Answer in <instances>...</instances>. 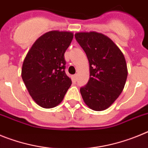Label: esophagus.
<instances>
[{"instance_id":"esophagus-1","label":"esophagus","mask_w":148,"mask_h":148,"mask_svg":"<svg viewBox=\"0 0 148 148\" xmlns=\"http://www.w3.org/2000/svg\"><path fill=\"white\" fill-rule=\"evenodd\" d=\"M77 76H78V75H77V74H75V75H74L73 76V81H74V82H76Z\"/></svg>"}]
</instances>
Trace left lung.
Instances as JSON below:
<instances>
[{
  "label": "left lung",
  "instance_id": "left-lung-1",
  "mask_svg": "<svg viewBox=\"0 0 148 148\" xmlns=\"http://www.w3.org/2000/svg\"><path fill=\"white\" fill-rule=\"evenodd\" d=\"M77 42L85 52L90 64V79L80 92L90 109H108L125 87L127 68L125 56L110 38L96 32H77Z\"/></svg>",
  "mask_w": 148,
  "mask_h": 148
}]
</instances>
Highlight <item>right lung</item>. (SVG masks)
Returning a JSON list of instances; mask_svg holds the SVG:
<instances>
[{
    "instance_id": "right-lung-1",
    "label": "right lung",
    "mask_w": 148,
    "mask_h": 148,
    "mask_svg": "<svg viewBox=\"0 0 148 148\" xmlns=\"http://www.w3.org/2000/svg\"><path fill=\"white\" fill-rule=\"evenodd\" d=\"M73 33L53 30L35 40L23 61L21 77L35 102L43 108L60 104L72 84L65 73L64 53Z\"/></svg>"
}]
</instances>
